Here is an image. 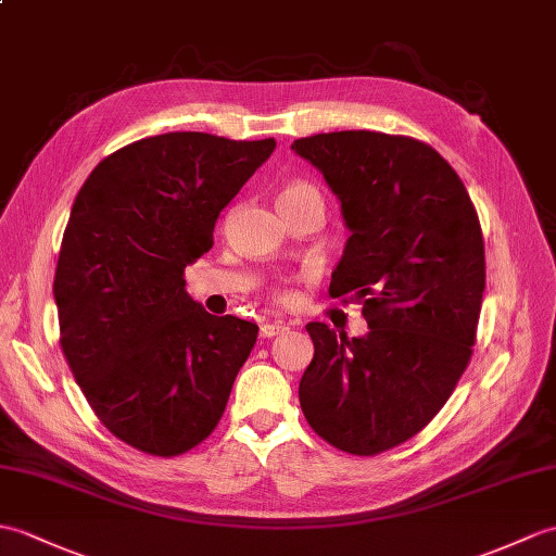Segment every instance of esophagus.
<instances>
[{"mask_svg":"<svg viewBox=\"0 0 556 556\" xmlns=\"http://www.w3.org/2000/svg\"><path fill=\"white\" fill-rule=\"evenodd\" d=\"M287 331V325H281V321H265V325L261 327V337L263 339H273L277 337V333Z\"/></svg>","mask_w":556,"mask_h":556,"instance_id":"34e87169","label":"esophagus"}]
</instances>
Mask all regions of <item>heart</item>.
<instances>
[{
  "label": "heart",
  "mask_w": 556,
  "mask_h": 556,
  "mask_svg": "<svg viewBox=\"0 0 556 556\" xmlns=\"http://www.w3.org/2000/svg\"><path fill=\"white\" fill-rule=\"evenodd\" d=\"M287 199H303V201H315V203H319V205H321L317 189H315L313 185H307V182H293V185H289L287 189L281 191L279 201H287Z\"/></svg>",
  "instance_id": "obj_1"
}]
</instances>
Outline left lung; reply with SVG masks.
<instances>
[{
    "instance_id": "1",
    "label": "left lung",
    "mask_w": 556,
    "mask_h": 556,
    "mask_svg": "<svg viewBox=\"0 0 556 556\" xmlns=\"http://www.w3.org/2000/svg\"><path fill=\"white\" fill-rule=\"evenodd\" d=\"M325 175L351 231L333 299L363 301L369 331L348 339L325 321L299 397L333 447L377 455L429 424L469 365L485 291L479 215L450 163L424 141L345 130L295 139Z\"/></svg>"
}]
</instances>
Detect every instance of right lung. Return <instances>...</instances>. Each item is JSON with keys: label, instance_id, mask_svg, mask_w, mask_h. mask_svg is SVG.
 <instances>
[{"label": "right lung", "instance_id": "right-lung-1", "mask_svg": "<svg viewBox=\"0 0 556 556\" xmlns=\"http://www.w3.org/2000/svg\"><path fill=\"white\" fill-rule=\"evenodd\" d=\"M277 147L205 132L132 141L85 179L61 241V348L89 407L141 453L182 455L211 435L257 339L185 289L225 205Z\"/></svg>", "mask_w": 556, "mask_h": 556}]
</instances>
